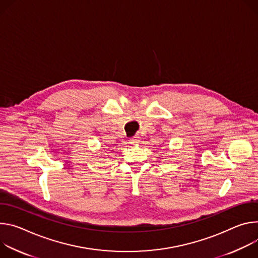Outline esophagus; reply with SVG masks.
<instances>
[{"instance_id":"34e87169","label":"esophagus","mask_w":258,"mask_h":258,"mask_svg":"<svg viewBox=\"0 0 258 258\" xmlns=\"http://www.w3.org/2000/svg\"><path fill=\"white\" fill-rule=\"evenodd\" d=\"M139 142V137L138 136H133L131 139H130V144L134 145V144H138Z\"/></svg>"}]
</instances>
